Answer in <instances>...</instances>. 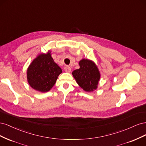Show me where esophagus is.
Masks as SVG:
<instances>
[{
  "label": "esophagus",
  "instance_id": "1",
  "mask_svg": "<svg viewBox=\"0 0 146 146\" xmlns=\"http://www.w3.org/2000/svg\"><path fill=\"white\" fill-rule=\"evenodd\" d=\"M64 70L66 72H70V70H71V68H70L69 66H66L64 67Z\"/></svg>",
  "mask_w": 146,
  "mask_h": 146
}]
</instances>
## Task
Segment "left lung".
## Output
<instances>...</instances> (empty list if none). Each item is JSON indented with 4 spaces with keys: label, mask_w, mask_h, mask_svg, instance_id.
<instances>
[{
    "label": "left lung",
    "mask_w": 146,
    "mask_h": 146,
    "mask_svg": "<svg viewBox=\"0 0 146 146\" xmlns=\"http://www.w3.org/2000/svg\"><path fill=\"white\" fill-rule=\"evenodd\" d=\"M80 68L74 70L72 74L78 85L86 92H92L98 88L100 74L93 61L82 59L79 61Z\"/></svg>",
    "instance_id": "8db88e82"
}]
</instances>
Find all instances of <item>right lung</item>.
Listing matches in <instances>:
<instances>
[{
  "label": "right lung",
  "instance_id": "right-lung-1",
  "mask_svg": "<svg viewBox=\"0 0 146 146\" xmlns=\"http://www.w3.org/2000/svg\"><path fill=\"white\" fill-rule=\"evenodd\" d=\"M61 73L62 70L54 62L48 51L47 54H39L29 65L27 81L33 89L45 92L54 86Z\"/></svg>",
  "mask_w": 146,
  "mask_h": 146
}]
</instances>
